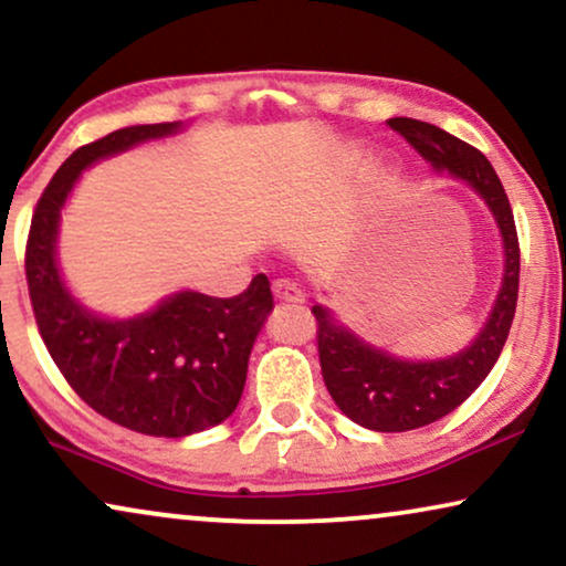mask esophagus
I'll list each match as a JSON object with an SVG mask.
<instances>
[{"label": "esophagus", "instance_id": "esophagus-1", "mask_svg": "<svg viewBox=\"0 0 566 566\" xmlns=\"http://www.w3.org/2000/svg\"><path fill=\"white\" fill-rule=\"evenodd\" d=\"M273 296L277 301H283V304H304V301H306L304 291H301L293 281H285V277H281V281L273 283Z\"/></svg>", "mask_w": 566, "mask_h": 566}]
</instances>
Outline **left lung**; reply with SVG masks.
<instances>
[{
	"label": "left lung",
	"mask_w": 566,
	"mask_h": 566,
	"mask_svg": "<svg viewBox=\"0 0 566 566\" xmlns=\"http://www.w3.org/2000/svg\"><path fill=\"white\" fill-rule=\"evenodd\" d=\"M386 126L405 138L438 175L474 190L490 208L502 242V283L484 327L459 353L409 360L355 335L329 306L314 304L319 324V363L329 397L339 412L376 432H405L440 420L461 407L490 376L505 347L517 304L521 250L505 188L490 159L448 130L415 118H389Z\"/></svg>",
	"instance_id": "8db88e82"
}]
</instances>
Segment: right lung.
<instances>
[{
	"mask_svg": "<svg viewBox=\"0 0 566 566\" xmlns=\"http://www.w3.org/2000/svg\"><path fill=\"white\" fill-rule=\"evenodd\" d=\"M185 123L113 130L76 149L38 200L28 239V291L38 329L69 386L107 420L154 438H185L231 417L247 363L273 312L265 273L234 298L175 291L134 316L84 306L59 265L61 211L84 169L138 144L180 134Z\"/></svg>",
	"mask_w": 566,
	"mask_h": 566,
	"instance_id": "1",
	"label": "right lung"
}]
</instances>
